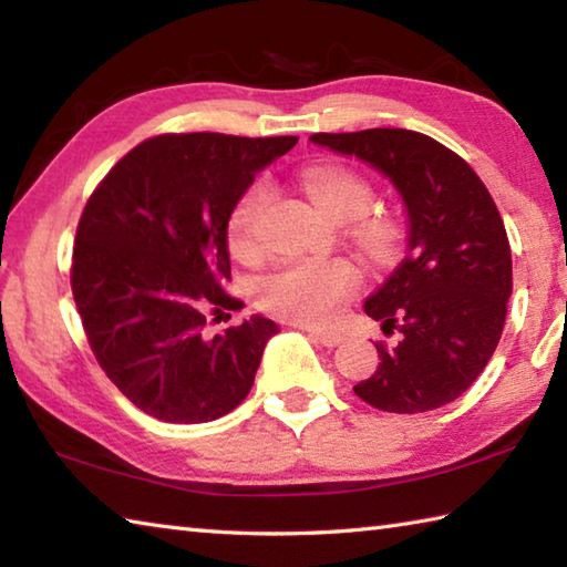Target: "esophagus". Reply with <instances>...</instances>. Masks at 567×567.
<instances>
[{
    "mask_svg": "<svg viewBox=\"0 0 567 567\" xmlns=\"http://www.w3.org/2000/svg\"><path fill=\"white\" fill-rule=\"evenodd\" d=\"M307 332H310V338L315 342L324 344V348H338V344L344 340L340 332H330V330H320V328H310Z\"/></svg>",
    "mask_w": 567,
    "mask_h": 567,
    "instance_id": "esophagus-1",
    "label": "esophagus"
}]
</instances>
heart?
Instances as JSON below:
<instances>
[{
    "label": "heart",
    "mask_w": 567,
    "mask_h": 567,
    "mask_svg": "<svg viewBox=\"0 0 567 567\" xmlns=\"http://www.w3.org/2000/svg\"><path fill=\"white\" fill-rule=\"evenodd\" d=\"M300 182L312 205L334 223L360 217L372 205L370 182L348 167L312 165L302 172ZM262 203L265 189H249L227 219V247L237 260L257 255L255 219ZM358 237L370 255L385 257L395 247L398 229L388 219H364L358 227ZM358 267L348 260H290L257 282V302L290 322L324 324L340 312L342 302L358 290Z\"/></svg>",
    "instance_id": "obj_1"
}]
</instances>
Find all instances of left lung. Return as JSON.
<instances>
[{
  "label": "left lung",
  "mask_w": 567,
  "mask_h": 567,
  "mask_svg": "<svg viewBox=\"0 0 567 567\" xmlns=\"http://www.w3.org/2000/svg\"><path fill=\"white\" fill-rule=\"evenodd\" d=\"M312 145L358 157L398 189L408 255L368 300L395 348L375 344V375L354 385L368 405L400 415L463 395L501 342L513 260L503 217L473 167L427 134L362 130L312 134Z\"/></svg>",
  "instance_id": "8db88e82"
}]
</instances>
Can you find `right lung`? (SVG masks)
<instances>
[{
    "mask_svg": "<svg viewBox=\"0 0 567 567\" xmlns=\"http://www.w3.org/2000/svg\"><path fill=\"white\" fill-rule=\"evenodd\" d=\"M297 137L159 134L124 155L92 192L74 239L72 292L92 352L132 405L195 425L247 398L280 328L252 315L207 334L209 315L239 310L227 219L255 172Z\"/></svg>",
    "mask_w": 567,
    "mask_h": 567,
    "instance_id": "1",
    "label": "right lung"
}]
</instances>
